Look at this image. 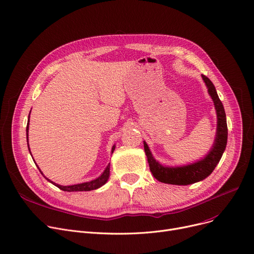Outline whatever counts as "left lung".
Listing matches in <instances>:
<instances>
[{"label": "left lung", "mask_w": 254, "mask_h": 254, "mask_svg": "<svg viewBox=\"0 0 254 254\" xmlns=\"http://www.w3.org/2000/svg\"><path fill=\"white\" fill-rule=\"evenodd\" d=\"M201 76L202 79L204 80L208 94L213 101L217 117L216 132L213 145L210 148L207 155L196 162L181 166H165L160 164L153 157L147 143L144 141V150L147 156L150 171L153 177L161 183L187 186L206 179L213 172L215 166L217 165L219 160H221L226 149L228 141V127L223 103L219 100L211 80L203 74Z\"/></svg>", "instance_id": "obj_1"}]
</instances>
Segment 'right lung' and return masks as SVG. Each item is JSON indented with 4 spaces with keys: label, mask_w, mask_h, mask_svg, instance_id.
Segmentation results:
<instances>
[{
    "label": "right lung",
    "mask_w": 254,
    "mask_h": 254,
    "mask_svg": "<svg viewBox=\"0 0 254 254\" xmlns=\"http://www.w3.org/2000/svg\"><path fill=\"white\" fill-rule=\"evenodd\" d=\"M28 128H29V115H28V123H27V127H26V140H27V146H28V150L30 152L29 149V145H28ZM115 149V145H113L111 153H113V151ZM31 154V153H30ZM36 163V162H35ZM38 166V165H37ZM40 170V167H38ZM41 174L44 176V174L42 173V171L40 170ZM109 175H110V163H108V165L106 166V168L104 170V172L101 174V176H99L97 179L92 180L90 182H86V183H80V184H76V185H70V186H62L59 184H56L54 182H52L51 180H49L48 178L47 181H49L50 183H52L53 185H55L56 187H58L60 190L62 191H66V192H77V191H92V190H96L100 187H102L103 185H105L109 179Z\"/></svg>",
    "instance_id": "add662e5"
}]
</instances>
